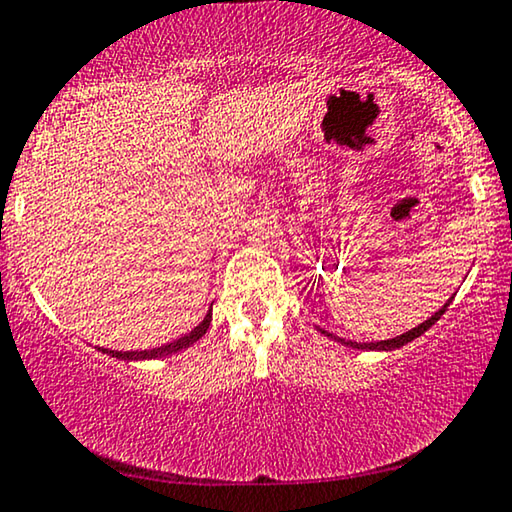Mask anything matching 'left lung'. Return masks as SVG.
Masks as SVG:
<instances>
[{
	"label": "left lung",
	"mask_w": 512,
	"mask_h": 512,
	"mask_svg": "<svg viewBox=\"0 0 512 512\" xmlns=\"http://www.w3.org/2000/svg\"><path fill=\"white\" fill-rule=\"evenodd\" d=\"M450 301H452V297L445 301V304L438 308V311L431 315L429 320H424V322H420V325L417 327H413V329H408V331H403L401 336H394V338H387V341H371V343H357V341H345V338H341V336H334V334H329V331H325L322 327H315L318 331H322V334L325 336H329L331 341H336V343H341V345H348V348H355V350H378V352H387V350H397V348H401V345H406V343H410V341H415L417 336H422L424 331H427L431 325H436L438 320H441V315L448 311V306H450Z\"/></svg>",
	"instance_id": "8db88e82"
}]
</instances>
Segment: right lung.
Segmentation results:
<instances>
[{
    "label": "right lung",
    "mask_w": 512,
    "mask_h": 512,
    "mask_svg": "<svg viewBox=\"0 0 512 512\" xmlns=\"http://www.w3.org/2000/svg\"><path fill=\"white\" fill-rule=\"evenodd\" d=\"M211 320H213V306L208 308L206 318L201 320L199 325L190 331V334L176 338V341H171L167 345H160V348H150V350H109V348H97V350L104 352V355H109V357L122 359V362H146V359H162V357L176 355V352H181L185 348H190L192 343H197L199 338L206 334L208 327H211Z\"/></svg>",
    "instance_id": "right-lung-1"
}]
</instances>
